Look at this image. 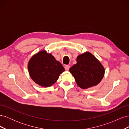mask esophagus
Returning <instances> with one entry per match:
<instances>
[{"mask_svg":"<svg viewBox=\"0 0 129 129\" xmlns=\"http://www.w3.org/2000/svg\"><path fill=\"white\" fill-rule=\"evenodd\" d=\"M69 68H70V66H68V65H66L64 66V69H65L66 71H68Z\"/></svg>","mask_w":129,"mask_h":129,"instance_id":"obj_1","label":"esophagus"}]
</instances>
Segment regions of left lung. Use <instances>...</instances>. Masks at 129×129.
I'll list each match as a JSON object with an SVG mask.
<instances>
[{
    "label": "left lung",
    "instance_id": "obj_1",
    "mask_svg": "<svg viewBox=\"0 0 129 129\" xmlns=\"http://www.w3.org/2000/svg\"><path fill=\"white\" fill-rule=\"evenodd\" d=\"M77 63L69 69L78 86L82 89L95 86L102 80L105 70L100 62L89 52L79 55Z\"/></svg>",
    "mask_w": 129,
    "mask_h": 129
}]
</instances>
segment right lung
I'll return each instance as SVG.
<instances>
[{
    "mask_svg": "<svg viewBox=\"0 0 129 129\" xmlns=\"http://www.w3.org/2000/svg\"><path fill=\"white\" fill-rule=\"evenodd\" d=\"M29 75L37 84L42 87L52 85L64 71V68L51 54L42 50L33 56L28 64Z\"/></svg>",
    "mask_w": 129,
    "mask_h": 129,
    "instance_id": "add662e5",
    "label": "right lung"
}]
</instances>
